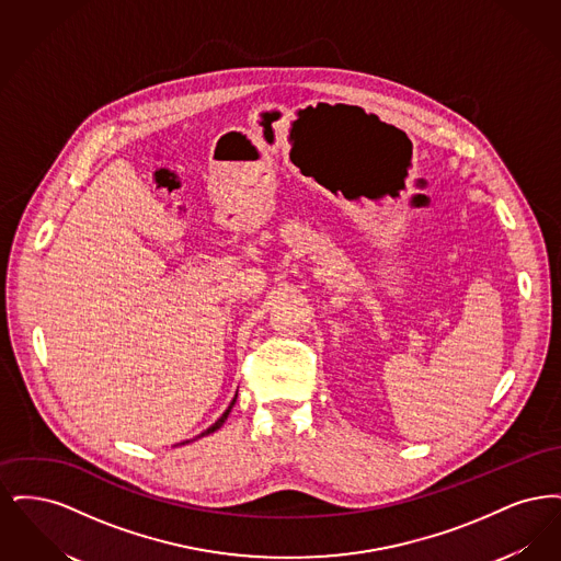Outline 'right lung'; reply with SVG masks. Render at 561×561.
Wrapping results in <instances>:
<instances>
[{
  "label": "right lung",
  "instance_id": "right-lung-1",
  "mask_svg": "<svg viewBox=\"0 0 561 561\" xmlns=\"http://www.w3.org/2000/svg\"><path fill=\"white\" fill-rule=\"evenodd\" d=\"M236 400H238V396H236ZM236 400L231 401V405H229V410H227V412H225V414H222V416H220V419H218V421H216V423H214L213 427L206 428V431H204V433H202V435H199V437H204V435H210V433H214V431H216V428L222 427V423H225V421H227V416H229V412H231V408H233V403H236Z\"/></svg>",
  "mask_w": 561,
  "mask_h": 561
}]
</instances>
